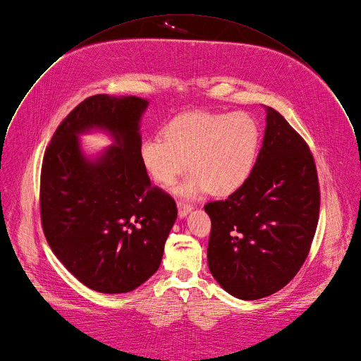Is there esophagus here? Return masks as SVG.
<instances>
[{
    "label": "esophagus",
    "instance_id": "obj_1",
    "mask_svg": "<svg viewBox=\"0 0 361 361\" xmlns=\"http://www.w3.org/2000/svg\"><path fill=\"white\" fill-rule=\"evenodd\" d=\"M176 204H178V213H179L180 217H185V216L192 210V204H190V203H186V202H183V200H178Z\"/></svg>",
    "mask_w": 361,
    "mask_h": 361
}]
</instances>
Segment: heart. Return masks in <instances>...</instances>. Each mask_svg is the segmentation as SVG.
<instances>
[{
    "instance_id": "obj_1",
    "label": "heart",
    "mask_w": 361,
    "mask_h": 361,
    "mask_svg": "<svg viewBox=\"0 0 361 361\" xmlns=\"http://www.w3.org/2000/svg\"><path fill=\"white\" fill-rule=\"evenodd\" d=\"M259 138L257 121L244 111H193L171 120L164 138H147L140 155L162 186H172L188 165L190 175L176 189L182 196L197 197L206 192L227 196L251 175Z\"/></svg>"
}]
</instances>
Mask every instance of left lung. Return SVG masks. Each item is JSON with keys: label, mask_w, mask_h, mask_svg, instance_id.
<instances>
[{"label": "left lung", "mask_w": 361, "mask_h": 361, "mask_svg": "<svg viewBox=\"0 0 361 361\" xmlns=\"http://www.w3.org/2000/svg\"><path fill=\"white\" fill-rule=\"evenodd\" d=\"M267 109L262 147L245 183L204 204L209 269L230 295L255 300L282 289L303 265L317 227V171L305 140Z\"/></svg>", "instance_id": "8db88e82"}]
</instances>
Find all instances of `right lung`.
I'll use <instances>...</instances> for the list:
<instances>
[{
    "instance_id": "right-lung-1",
    "label": "right lung",
    "mask_w": 361,
    "mask_h": 361,
    "mask_svg": "<svg viewBox=\"0 0 361 361\" xmlns=\"http://www.w3.org/2000/svg\"><path fill=\"white\" fill-rule=\"evenodd\" d=\"M148 102L96 94L61 123L41 171V221L48 244L82 283L103 293L138 288L159 268L176 220L175 200L152 186L141 161V116ZM93 128L114 138L99 159L81 152Z\"/></svg>"
}]
</instances>
